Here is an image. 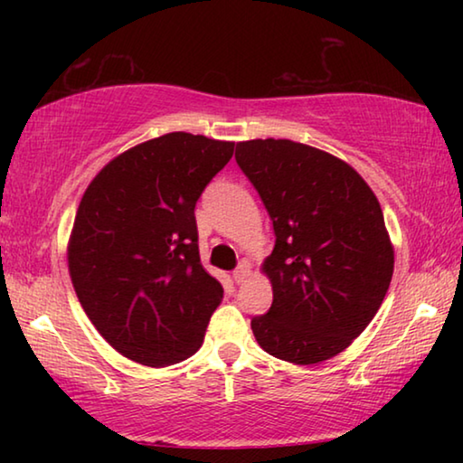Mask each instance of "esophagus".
Masks as SVG:
<instances>
[{
	"label": "esophagus",
	"mask_w": 463,
	"mask_h": 463,
	"mask_svg": "<svg viewBox=\"0 0 463 463\" xmlns=\"http://www.w3.org/2000/svg\"><path fill=\"white\" fill-rule=\"evenodd\" d=\"M249 276H250V265L247 261H241L237 265V269L232 271V279L237 281V284H242V281H245Z\"/></svg>",
	"instance_id": "esophagus-1"
}]
</instances>
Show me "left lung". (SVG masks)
<instances>
[{
    "label": "left lung",
    "mask_w": 463,
    "mask_h": 463,
    "mask_svg": "<svg viewBox=\"0 0 463 463\" xmlns=\"http://www.w3.org/2000/svg\"><path fill=\"white\" fill-rule=\"evenodd\" d=\"M234 159L276 234L263 263L273 302L250 318L255 339L289 364L331 359L364 333L388 292L394 249L380 202L354 167L294 140H245Z\"/></svg>",
    "instance_id": "8db88e82"
}]
</instances>
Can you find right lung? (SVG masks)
<instances>
[{
	"mask_svg": "<svg viewBox=\"0 0 463 463\" xmlns=\"http://www.w3.org/2000/svg\"><path fill=\"white\" fill-rule=\"evenodd\" d=\"M234 143L169 132L132 146L93 177L69 241V273L85 315L132 362L194 355L222 300L202 268L195 202Z\"/></svg>",
	"mask_w": 463,
	"mask_h": 463,
	"instance_id": "obj_1",
	"label": "right lung"
}]
</instances>
